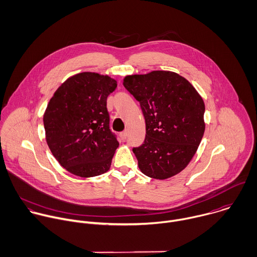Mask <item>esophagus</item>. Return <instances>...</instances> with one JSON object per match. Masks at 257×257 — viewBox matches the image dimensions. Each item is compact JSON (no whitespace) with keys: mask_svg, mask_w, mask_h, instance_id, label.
<instances>
[{"mask_svg":"<svg viewBox=\"0 0 257 257\" xmlns=\"http://www.w3.org/2000/svg\"><path fill=\"white\" fill-rule=\"evenodd\" d=\"M120 138H121L123 141L126 140V138H127V131L121 132V133H120Z\"/></svg>","mask_w":257,"mask_h":257,"instance_id":"34e87169","label":"esophagus"}]
</instances>
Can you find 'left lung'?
<instances>
[{"label":"left lung","mask_w":257,"mask_h":257,"mask_svg":"<svg viewBox=\"0 0 257 257\" xmlns=\"http://www.w3.org/2000/svg\"><path fill=\"white\" fill-rule=\"evenodd\" d=\"M124 87L140 103L144 143L133 152L143 174L167 179L181 172L195 155L205 130V105L191 83L171 71L128 75Z\"/></svg>","instance_id":"obj_1"}]
</instances>
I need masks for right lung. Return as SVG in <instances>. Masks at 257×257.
<instances>
[{
  "label": "right lung",
  "instance_id": "right-lung-1",
  "mask_svg": "<svg viewBox=\"0 0 257 257\" xmlns=\"http://www.w3.org/2000/svg\"><path fill=\"white\" fill-rule=\"evenodd\" d=\"M116 87L108 75L82 72L69 77L50 99L43 117L46 141L70 173L89 178L110 169L119 142L109 129L107 97Z\"/></svg>",
  "mask_w": 257,
  "mask_h": 257
}]
</instances>
